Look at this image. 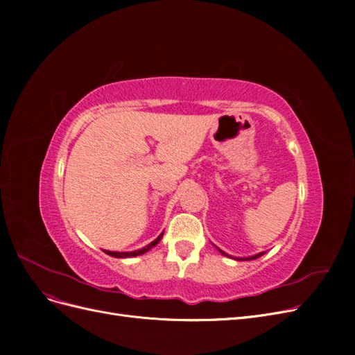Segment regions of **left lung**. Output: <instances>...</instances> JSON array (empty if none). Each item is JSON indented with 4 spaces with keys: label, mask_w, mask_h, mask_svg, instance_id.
Masks as SVG:
<instances>
[{
    "label": "left lung",
    "mask_w": 355,
    "mask_h": 355,
    "mask_svg": "<svg viewBox=\"0 0 355 355\" xmlns=\"http://www.w3.org/2000/svg\"><path fill=\"white\" fill-rule=\"evenodd\" d=\"M222 254H225V256H228L227 253H223L222 250H219ZM263 253H259V254H256V256H250V257H243V259H239V261H253V259H257V257H259V256H262Z\"/></svg>",
    "instance_id": "8db88e82"
}]
</instances>
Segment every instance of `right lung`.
<instances>
[{
	"mask_svg": "<svg viewBox=\"0 0 355 355\" xmlns=\"http://www.w3.org/2000/svg\"><path fill=\"white\" fill-rule=\"evenodd\" d=\"M161 237H163V234H161L158 239H155L151 244L145 245L144 249H139V250H135V252H110V250H103V252H105L106 254L114 256V257H133V256H139V254H144V253H146L148 250H151L154 245H157V244H158V241L161 240Z\"/></svg>",
	"mask_w": 355,
	"mask_h": 355,
	"instance_id": "right-lung-1",
	"label": "right lung"
}]
</instances>
